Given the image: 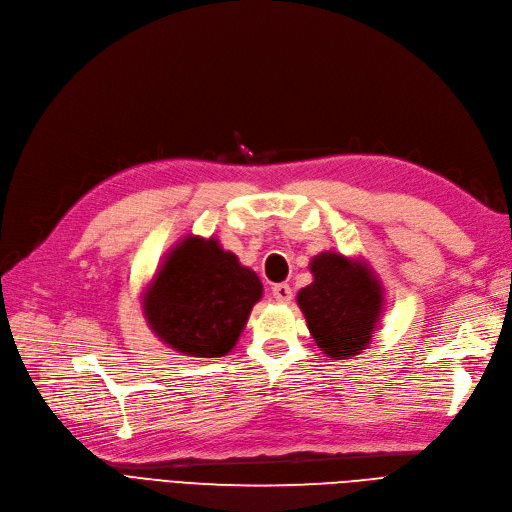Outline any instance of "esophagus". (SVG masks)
<instances>
[{
    "label": "esophagus",
    "mask_w": 512,
    "mask_h": 512,
    "mask_svg": "<svg viewBox=\"0 0 512 512\" xmlns=\"http://www.w3.org/2000/svg\"><path fill=\"white\" fill-rule=\"evenodd\" d=\"M270 295H272V298H274L276 302L287 304V302H291V298H293V291H291L289 285H274Z\"/></svg>",
    "instance_id": "obj_1"
}]
</instances>
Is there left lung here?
<instances>
[{"mask_svg": "<svg viewBox=\"0 0 512 512\" xmlns=\"http://www.w3.org/2000/svg\"><path fill=\"white\" fill-rule=\"evenodd\" d=\"M310 272L315 280L298 293V304L319 349L334 359L364 351L383 308L378 280L332 251L312 259Z\"/></svg>", "mask_w": 512, "mask_h": 512, "instance_id": "left-lung-1", "label": "left lung"}]
</instances>
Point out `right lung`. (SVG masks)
<instances>
[{
  "label": "right lung",
  "instance_id": "add662e5",
  "mask_svg": "<svg viewBox=\"0 0 512 512\" xmlns=\"http://www.w3.org/2000/svg\"><path fill=\"white\" fill-rule=\"evenodd\" d=\"M261 291L259 276L217 240L189 236L155 276L144 312L153 332L178 353L221 357L234 349Z\"/></svg>",
  "mask_w": 512,
  "mask_h": 512
}]
</instances>
